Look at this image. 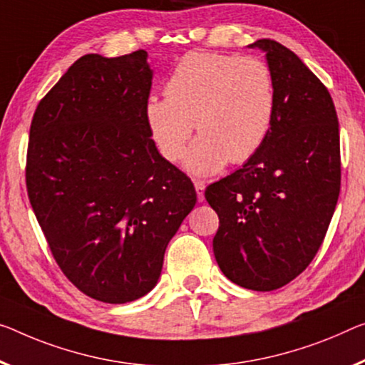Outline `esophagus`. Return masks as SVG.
<instances>
[{
    "label": "esophagus",
    "mask_w": 365,
    "mask_h": 365,
    "mask_svg": "<svg viewBox=\"0 0 365 365\" xmlns=\"http://www.w3.org/2000/svg\"><path fill=\"white\" fill-rule=\"evenodd\" d=\"M194 187H195V192H197V200L202 202L204 197V190H205V182L204 181H199V179H195L194 181Z\"/></svg>",
    "instance_id": "obj_1"
}]
</instances>
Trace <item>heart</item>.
I'll use <instances>...</instances> for the list:
<instances>
[{
	"label": "heart",
	"mask_w": 365,
	"mask_h": 365,
	"mask_svg": "<svg viewBox=\"0 0 365 365\" xmlns=\"http://www.w3.org/2000/svg\"><path fill=\"white\" fill-rule=\"evenodd\" d=\"M165 89L166 96L151 94L145 103L150 135L168 161H178L195 124L200 133L184 160L195 176L215 175L228 161H248L271 130L276 81L257 57L190 52Z\"/></svg>",
	"instance_id": "obj_1"
}]
</instances>
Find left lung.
<instances>
[{
	"label": "left lung",
	"instance_id": "obj_1",
	"mask_svg": "<svg viewBox=\"0 0 365 365\" xmlns=\"http://www.w3.org/2000/svg\"><path fill=\"white\" fill-rule=\"evenodd\" d=\"M276 81V112L262 147L210 184L217 212L214 255L240 287L269 292L310 264L323 243L341 186L338 115L323 83L287 47L261 38Z\"/></svg>",
	"mask_w": 365,
	"mask_h": 365
}]
</instances>
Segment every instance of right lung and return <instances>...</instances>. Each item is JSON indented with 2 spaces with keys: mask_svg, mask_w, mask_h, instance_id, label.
<instances>
[{
  "mask_svg": "<svg viewBox=\"0 0 365 365\" xmlns=\"http://www.w3.org/2000/svg\"><path fill=\"white\" fill-rule=\"evenodd\" d=\"M145 50L89 53L34 114L29 200L55 261L83 294L127 304L158 282L166 246L194 209L190 179L160 155L145 120Z\"/></svg>",
  "mask_w": 365,
  "mask_h": 365,
  "instance_id": "right-lung-1",
  "label": "right lung"
}]
</instances>
